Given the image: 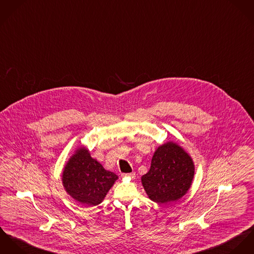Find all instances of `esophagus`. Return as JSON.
Returning <instances> with one entry per match:
<instances>
[{"label": "esophagus", "instance_id": "1", "mask_svg": "<svg viewBox=\"0 0 254 254\" xmlns=\"http://www.w3.org/2000/svg\"><path fill=\"white\" fill-rule=\"evenodd\" d=\"M124 177H128L129 179H134L135 178V173L134 172H131V173H126V174H123Z\"/></svg>", "mask_w": 254, "mask_h": 254}]
</instances>
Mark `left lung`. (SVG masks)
Segmentation results:
<instances>
[{"label":"left lung","instance_id":"8db88e82","mask_svg":"<svg viewBox=\"0 0 254 254\" xmlns=\"http://www.w3.org/2000/svg\"><path fill=\"white\" fill-rule=\"evenodd\" d=\"M194 175L191 156L179 144L169 141L156 149L150 169L141 177V182L151 200L166 204L188 192Z\"/></svg>","mask_w":254,"mask_h":254}]
</instances>
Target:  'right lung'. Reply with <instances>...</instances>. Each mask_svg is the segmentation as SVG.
I'll list each match as a JSON object with an SVG mask.
<instances>
[{"instance_id":"add662e5","label":"right lung","mask_w":254,"mask_h":254,"mask_svg":"<svg viewBox=\"0 0 254 254\" xmlns=\"http://www.w3.org/2000/svg\"><path fill=\"white\" fill-rule=\"evenodd\" d=\"M119 177L95 159L87 148L78 147L62 172V185L70 197L92 206L101 203Z\"/></svg>"}]
</instances>
